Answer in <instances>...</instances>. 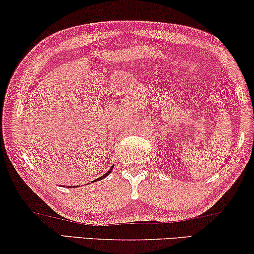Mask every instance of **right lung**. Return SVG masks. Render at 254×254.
I'll return each instance as SVG.
<instances>
[{"label":"right lung","mask_w":254,"mask_h":254,"mask_svg":"<svg viewBox=\"0 0 254 254\" xmlns=\"http://www.w3.org/2000/svg\"><path fill=\"white\" fill-rule=\"evenodd\" d=\"M112 170H113V166H112V168H111L110 170H109V171H107L106 173H105V175H104L103 177H100V178H98V179H97V180H100V179H103V178H105V177L106 176H109V173H111V171H112ZM72 187H74V186H72Z\"/></svg>","instance_id":"add662e5"}]
</instances>
